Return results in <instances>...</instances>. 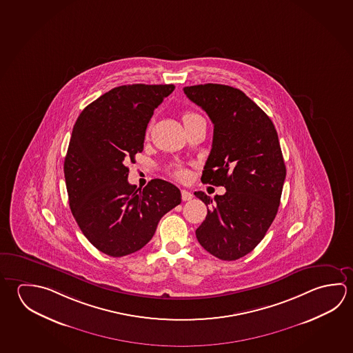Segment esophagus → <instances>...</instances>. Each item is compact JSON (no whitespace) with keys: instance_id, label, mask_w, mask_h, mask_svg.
<instances>
[{"instance_id":"1","label":"esophagus","mask_w":353,"mask_h":353,"mask_svg":"<svg viewBox=\"0 0 353 353\" xmlns=\"http://www.w3.org/2000/svg\"><path fill=\"white\" fill-rule=\"evenodd\" d=\"M181 196H182V201H191L192 198H193V194H192L191 192L185 191V190H182L181 191Z\"/></svg>"}]
</instances>
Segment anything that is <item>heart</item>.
Returning <instances> with one entry per match:
<instances>
[{
    "instance_id": "heart-1",
    "label": "heart",
    "mask_w": 353,
    "mask_h": 353,
    "mask_svg": "<svg viewBox=\"0 0 353 353\" xmlns=\"http://www.w3.org/2000/svg\"><path fill=\"white\" fill-rule=\"evenodd\" d=\"M199 115L197 114H194V112H185V115H183V121H187V120H191L193 118H198ZM176 176L179 177V179H183L185 177V174L182 172V171H177L176 172Z\"/></svg>"
}]
</instances>
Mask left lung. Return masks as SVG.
I'll return each instance as SVG.
<instances>
[{"label": "left lung", "instance_id": "left-lung-1", "mask_svg": "<svg viewBox=\"0 0 353 353\" xmlns=\"http://www.w3.org/2000/svg\"><path fill=\"white\" fill-rule=\"evenodd\" d=\"M214 125L213 143L201 181L227 192L203 201L207 216L196 236L221 260L247 255L264 238L278 213L286 168L270 118L236 88L199 84L183 88Z\"/></svg>", "mask_w": 353, "mask_h": 353}]
</instances>
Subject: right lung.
I'll return each mask as SVG.
<instances>
[{
	"label": "right lung",
	"mask_w": 353,
	"mask_h": 353,
	"mask_svg": "<svg viewBox=\"0 0 353 353\" xmlns=\"http://www.w3.org/2000/svg\"><path fill=\"white\" fill-rule=\"evenodd\" d=\"M174 90V84L114 88L75 121L64 160L69 207L88 241L110 256L145 247L162 216L181 203L179 188L163 179L137 190L126 166L143 150L154 110Z\"/></svg>",
	"instance_id": "right-lung-1"
}]
</instances>
